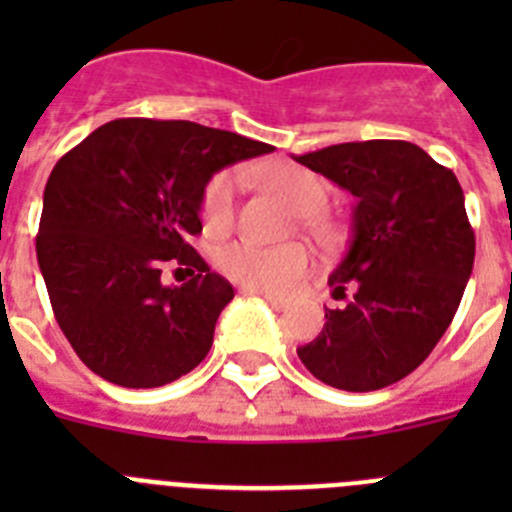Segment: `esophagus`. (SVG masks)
I'll return each mask as SVG.
<instances>
[{
    "instance_id": "obj_1",
    "label": "esophagus",
    "mask_w": 512,
    "mask_h": 512,
    "mask_svg": "<svg viewBox=\"0 0 512 512\" xmlns=\"http://www.w3.org/2000/svg\"><path fill=\"white\" fill-rule=\"evenodd\" d=\"M248 295L261 297V300H266V302H269V305H274V307H284V305H287V300H284V297L271 295V292H261V289H248Z\"/></svg>"
}]
</instances>
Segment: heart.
Instances as JSON below:
<instances>
[{
	"label": "heart",
	"instance_id": "obj_1",
	"mask_svg": "<svg viewBox=\"0 0 512 512\" xmlns=\"http://www.w3.org/2000/svg\"><path fill=\"white\" fill-rule=\"evenodd\" d=\"M269 189L282 197L297 215H305V228L320 243L336 241V225L320 212L328 205V187L318 174L297 166H274L266 171ZM241 187L238 171L212 176L202 197V215L212 228H225L233 220L235 192ZM217 266L235 284L261 292H279L295 284L310 266V256L302 246H259L253 241H235L217 253Z\"/></svg>",
	"mask_w": 512,
	"mask_h": 512
}]
</instances>
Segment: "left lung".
<instances>
[{"label": "left lung", "instance_id": "1", "mask_svg": "<svg viewBox=\"0 0 512 512\" xmlns=\"http://www.w3.org/2000/svg\"><path fill=\"white\" fill-rule=\"evenodd\" d=\"M295 161L356 197L348 251L328 279L346 305L325 310L297 356L336 390L390 387L436 348L472 277L459 179L408 140L338 143Z\"/></svg>", "mask_w": 512, "mask_h": 512}]
</instances>
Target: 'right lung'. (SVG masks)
Returning <instances> with one entry per match:
<instances>
[{
	"label": "right lung",
	"instance_id": "obj_1",
	"mask_svg": "<svg viewBox=\"0 0 512 512\" xmlns=\"http://www.w3.org/2000/svg\"><path fill=\"white\" fill-rule=\"evenodd\" d=\"M274 146L187 120H112L53 166L35 238L53 315L102 379L148 390L184 377L233 300L189 246L212 174ZM169 260L198 274L160 282Z\"/></svg>",
	"mask_w": 512,
	"mask_h": 512
}]
</instances>
